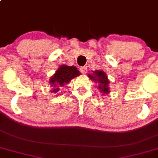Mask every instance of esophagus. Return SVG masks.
Masks as SVG:
<instances>
[{"label": "esophagus", "instance_id": "obj_1", "mask_svg": "<svg viewBox=\"0 0 158 158\" xmlns=\"http://www.w3.org/2000/svg\"><path fill=\"white\" fill-rule=\"evenodd\" d=\"M80 71H81L82 74H86L87 72V68L86 67H83L80 68Z\"/></svg>", "mask_w": 158, "mask_h": 158}]
</instances>
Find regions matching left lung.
I'll return each mask as SVG.
<instances>
[{
  "instance_id": "obj_1",
  "label": "left lung",
  "mask_w": 158,
  "mask_h": 158,
  "mask_svg": "<svg viewBox=\"0 0 158 158\" xmlns=\"http://www.w3.org/2000/svg\"><path fill=\"white\" fill-rule=\"evenodd\" d=\"M88 77L95 83H98L99 91L101 92L102 95H107L110 93V81L108 78V75H106V73L104 71L95 70V71H92L91 75L88 74Z\"/></svg>"
}]
</instances>
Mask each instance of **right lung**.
<instances>
[{"label":"right lung","mask_w":158,"mask_h":158,"mask_svg":"<svg viewBox=\"0 0 158 158\" xmlns=\"http://www.w3.org/2000/svg\"><path fill=\"white\" fill-rule=\"evenodd\" d=\"M80 75L81 73L78 71V69L75 66L61 65L54 75L50 77L49 81V83L52 87V89L50 90L51 93L58 94L60 91L61 87L71 82V79Z\"/></svg>","instance_id":"right-lung-1"}]
</instances>
